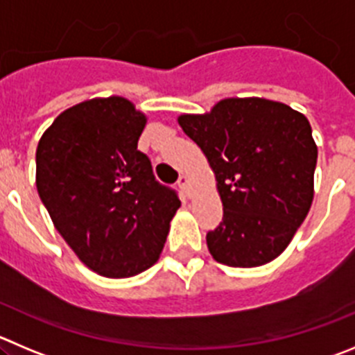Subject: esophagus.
Listing matches in <instances>:
<instances>
[{
    "label": "esophagus",
    "instance_id": "esophagus-1",
    "mask_svg": "<svg viewBox=\"0 0 355 355\" xmlns=\"http://www.w3.org/2000/svg\"><path fill=\"white\" fill-rule=\"evenodd\" d=\"M178 187L182 189V193L185 196L191 198V180H189L187 175H180V178H178Z\"/></svg>",
    "mask_w": 355,
    "mask_h": 355
}]
</instances>
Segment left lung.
Here are the masks:
<instances>
[{
  "instance_id": "1",
  "label": "left lung",
  "mask_w": 355,
  "mask_h": 355,
  "mask_svg": "<svg viewBox=\"0 0 355 355\" xmlns=\"http://www.w3.org/2000/svg\"><path fill=\"white\" fill-rule=\"evenodd\" d=\"M178 124L207 155L223 223L207 234L217 263L256 268L277 259L313 201L317 145L310 122L289 105L226 98Z\"/></svg>"
}]
</instances>
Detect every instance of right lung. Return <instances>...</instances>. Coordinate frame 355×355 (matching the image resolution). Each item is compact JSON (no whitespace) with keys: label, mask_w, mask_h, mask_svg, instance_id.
<instances>
[{"label":"right lung","mask_w":355,"mask_h":355,"mask_svg":"<svg viewBox=\"0 0 355 355\" xmlns=\"http://www.w3.org/2000/svg\"><path fill=\"white\" fill-rule=\"evenodd\" d=\"M147 117L121 96L82 101L58 115L36 148V189L78 259L108 278L157 263L180 207L138 150Z\"/></svg>","instance_id":"right-lung-1"}]
</instances>
